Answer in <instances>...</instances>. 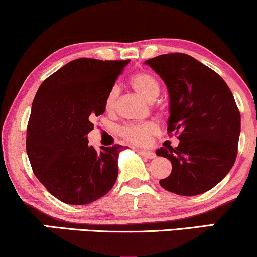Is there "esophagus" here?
Instances as JSON below:
<instances>
[{
  "instance_id": "1",
  "label": "esophagus",
  "mask_w": 257,
  "mask_h": 257,
  "mask_svg": "<svg viewBox=\"0 0 257 257\" xmlns=\"http://www.w3.org/2000/svg\"><path fill=\"white\" fill-rule=\"evenodd\" d=\"M137 151L139 155L143 156V157H146V158H155L156 157V153L152 151H144V150H137Z\"/></svg>"
}]
</instances>
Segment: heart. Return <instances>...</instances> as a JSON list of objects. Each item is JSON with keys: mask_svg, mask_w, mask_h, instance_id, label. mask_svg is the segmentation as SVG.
Segmentation results:
<instances>
[{"mask_svg": "<svg viewBox=\"0 0 257 257\" xmlns=\"http://www.w3.org/2000/svg\"><path fill=\"white\" fill-rule=\"evenodd\" d=\"M131 85L137 93L141 96L153 101L161 93V84L158 79L152 73L146 71H139L131 77ZM119 95L118 87H112L105 98V108L107 111H112L116 106L117 99ZM159 132L158 125L153 122L145 123H131L122 126L120 135L128 140L129 143L135 144L139 146H146L151 143L152 138Z\"/></svg>", "mask_w": 257, "mask_h": 257, "instance_id": "b5f03b06", "label": "heart"}]
</instances>
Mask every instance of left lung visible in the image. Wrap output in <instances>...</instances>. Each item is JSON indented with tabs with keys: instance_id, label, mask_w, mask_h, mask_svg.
I'll list each match as a JSON object with an SVG mask.
<instances>
[{
	"instance_id": "left-lung-1",
	"label": "left lung",
	"mask_w": 257,
	"mask_h": 257,
	"mask_svg": "<svg viewBox=\"0 0 257 257\" xmlns=\"http://www.w3.org/2000/svg\"><path fill=\"white\" fill-rule=\"evenodd\" d=\"M169 93L168 133L179 145L156 155L172 162V173L159 185L180 196H197L215 187L235 162L240 113L231 89L210 67L182 53L149 59Z\"/></svg>"
}]
</instances>
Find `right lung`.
Instances as JSON below:
<instances>
[{
    "mask_svg": "<svg viewBox=\"0 0 257 257\" xmlns=\"http://www.w3.org/2000/svg\"><path fill=\"white\" fill-rule=\"evenodd\" d=\"M129 60L81 58L44 79L32 102L26 152L36 178L66 204L104 197L118 175L122 145H88L94 117L105 112L106 94Z\"/></svg>",
    "mask_w": 257,
    "mask_h": 257,
    "instance_id": "add662e5",
    "label": "right lung"
}]
</instances>
